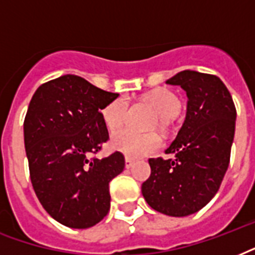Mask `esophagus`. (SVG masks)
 I'll return each instance as SVG.
<instances>
[{
  "label": "esophagus",
  "mask_w": 255,
  "mask_h": 255,
  "mask_svg": "<svg viewBox=\"0 0 255 255\" xmlns=\"http://www.w3.org/2000/svg\"><path fill=\"white\" fill-rule=\"evenodd\" d=\"M133 164H135V161H133L131 157H126V168H127V169L133 167Z\"/></svg>",
  "instance_id": "obj_1"
}]
</instances>
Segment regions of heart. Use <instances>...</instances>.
<instances>
[{
    "label": "heart",
    "instance_id": "heart-1",
    "mask_svg": "<svg viewBox=\"0 0 255 255\" xmlns=\"http://www.w3.org/2000/svg\"><path fill=\"white\" fill-rule=\"evenodd\" d=\"M145 99L159 111L160 114V127L167 128L181 110V100L174 92L167 88H161L157 91L148 94ZM129 112V103L124 96H119L106 106L102 110V118L110 129H116L122 127L128 118ZM111 147L118 152L131 159H137L143 156L152 155L161 147V137L156 133H139L124 128L116 131L112 135Z\"/></svg>",
    "mask_w": 255,
    "mask_h": 255
}]
</instances>
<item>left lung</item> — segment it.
Instances as JSON below:
<instances>
[{"instance_id":"8db88e82","label":"left lung","mask_w":255,"mask_h":255,"mask_svg":"<svg viewBox=\"0 0 255 255\" xmlns=\"http://www.w3.org/2000/svg\"><path fill=\"white\" fill-rule=\"evenodd\" d=\"M167 83L185 90V122L165 151L176 159L148 160L151 176L141 193L156 212L185 217L202 209L220 189L229 167L237 111L216 75L185 70Z\"/></svg>"}]
</instances>
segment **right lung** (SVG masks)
<instances>
[{
    "mask_svg": "<svg viewBox=\"0 0 255 255\" xmlns=\"http://www.w3.org/2000/svg\"><path fill=\"white\" fill-rule=\"evenodd\" d=\"M119 94L77 75L38 87L23 122L30 180L45 210L59 224L87 229L110 210V181L124 169L114 152L96 159L108 139L102 110Z\"/></svg>",
    "mask_w": 255,
    "mask_h": 255,
    "instance_id": "right-lung-1",
    "label": "right lung"
}]
</instances>
